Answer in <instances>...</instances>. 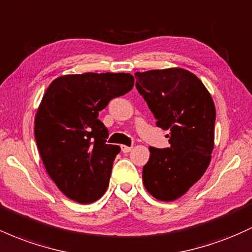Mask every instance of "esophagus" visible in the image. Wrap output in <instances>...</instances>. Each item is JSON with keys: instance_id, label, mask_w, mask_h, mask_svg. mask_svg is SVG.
Instances as JSON below:
<instances>
[{"instance_id": "esophagus-1", "label": "esophagus", "mask_w": 252, "mask_h": 252, "mask_svg": "<svg viewBox=\"0 0 252 252\" xmlns=\"http://www.w3.org/2000/svg\"><path fill=\"white\" fill-rule=\"evenodd\" d=\"M121 149H122L123 153H129L130 150L132 149V147H128V146H121Z\"/></svg>"}]
</instances>
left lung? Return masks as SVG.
Instances as JSON below:
<instances>
[{
  "label": "left lung",
  "instance_id": "8db88e82",
  "mask_svg": "<svg viewBox=\"0 0 252 252\" xmlns=\"http://www.w3.org/2000/svg\"><path fill=\"white\" fill-rule=\"evenodd\" d=\"M135 78L156 126L170 130L169 148L149 147L144 187L158 200H175L209 167L215 146V103L201 80L184 68L136 72Z\"/></svg>",
  "mask_w": 252,
  "mask_h": 252
}]
</instances>
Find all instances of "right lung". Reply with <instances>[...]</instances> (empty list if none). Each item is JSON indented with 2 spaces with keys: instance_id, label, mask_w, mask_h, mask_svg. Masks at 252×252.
<instances>
[{
  "instance_id": "1",
  "label": "right lung",
  "mask_w": 252,
  "mask_h": 252,
  "mask_svg": "<svg viewBox=\"0 0 252 252\" xmlns=\"http://www.w3.org/2000/svg\"><path fill=\"white\" fill-rule=\"evenodd\" d=\"M134 86L130 73L68 74L46 90L34 134L48 175L72 200L90 204L108 189L118 146L106 144L109 131L99 111Z\"/></svg>"
}]
</instances>
